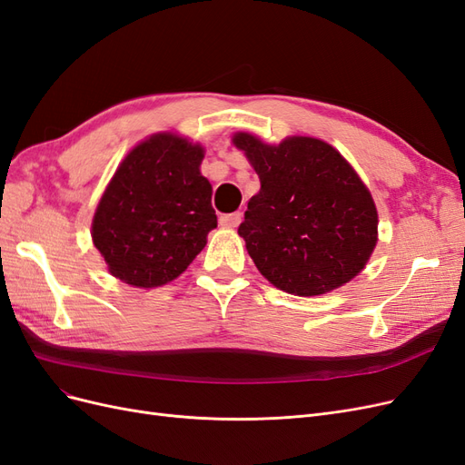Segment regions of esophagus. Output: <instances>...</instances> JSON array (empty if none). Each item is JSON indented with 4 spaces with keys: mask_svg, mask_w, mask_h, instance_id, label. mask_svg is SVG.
<instances>
[{
    "mask_svg": "<svg viewBox=\"0 0 465 465\" xmlns=\"http://www.w3.org/2000/svg\"><path fill=\"white\" fill-rule=\"evenodd\" d=\"M241 221H242V213H231V215H223L221 217V227H224V229H236L238 224H241Z\"/></svg>",
    "mask_w": 465,
    "mask_h": 465,
    "instance_id": "obj_1",
    "label": "esophagus"
}]
</instances>
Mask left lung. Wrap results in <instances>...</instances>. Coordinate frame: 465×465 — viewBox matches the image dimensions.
Segmentation results:
<instances>
[{
    "label": "left lung",
    "instance_id": "8db88e82",
    "mask_svg": "<svg viewBox=\"0 0 465 465\" xmlns=\"http://www.w3.org/2000/svg\"><path fill=\"white\" fill-rule=\"evenodd\" d=\"M232 143L260 176L238 234L258 272L294 297H318L355 279L378 242L372 193L343 154L318 137Z\"/></svg>",
    "mask_w": 465,
    "mask_h": 465
}]
</instances>
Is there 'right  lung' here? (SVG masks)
Instances as JSON below:
<instances>
[{"label": "right lung", "mask_w": 465, "mask_h": 465, "mask_svg": "<svg viewBox=\"0 0 465 465\" xmlns=\"http://www.w3.org/2000/svg\"><path fill=\"white\" fill-rule=\"evenodd\" d=\"M205 149L176 132L139 142L96 203L91 236L110 275L137 289L171 283L188 270L217 227Z\"/></svg>", "instance_id": "add662e5"}]
</instances>
